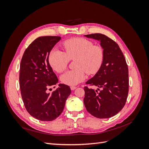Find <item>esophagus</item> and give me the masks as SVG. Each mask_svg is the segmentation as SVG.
I'll list each match as a JSON object with an SVG mask.
<instances>
[{
    "instance_id": "1",
    "label": "esophagus",
    "mask_w": 149,
    "mask_h": 149,
    "mask_svg": "<svg viewBox=\"0 0 149 149\" xmlns=\"http://www.w3.org/2000/svg\"><path fill=\"white\" fill-rule=\"evenodd\" d=\"M70 88H71V89L72 90V91H73V90H74L76 88V87L74 86H71L70 87Z\"/></svg>"
}]
</instances>
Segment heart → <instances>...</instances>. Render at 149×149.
Masks as SVG:
<instances>
[{
	"instance_id": "1",
	"label": "heart",
	"mask_w": 149,
	"mask_h": 149,
	"mask_svg": "<svg viewBox=\"0 0 149 149\" xmlns=\"http://www.w3.org/2000/svg\"><path fill=\"white\" fill-rule=\"evenodd\" d=\"M65 52L53 49L48 55V62L52 69L58 73L64 71L70 59L75 60L76 69L62 74L61 81L66 85L74 86L82 82L88 74L96 73L104 60V50L101 46L94 45L89 40L83 38L68 39L63 43Z\"/></svg>"
}]
</instances>
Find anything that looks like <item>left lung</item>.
Masks as SVG:
<instances>
[{
  "instance_id": "left-lung-1",
  "label": "left lung",
  "mask_w": 149,
  "mask_h": 149,
  "mask_svg": "<svg viewBox=\"0 0 149 149\" xmlns=\"http://www.w3.org/2000/svg\"><path fill=\"white\" fill-rule=\"evenodd\" d=\"M100 42L104 50V60L100 69L86 83L101 88L97 90L84 88V104L89 113L97 118H109L124 107L129 93V71L119 47L105 35H84Z\"/></svg>"
}]
</instances>
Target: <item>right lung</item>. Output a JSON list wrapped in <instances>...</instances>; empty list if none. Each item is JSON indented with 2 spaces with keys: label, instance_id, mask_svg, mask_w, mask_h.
Here are the masks:
<instances>
[{
  "label": "right lung",
  "instance_id": "add662e5",
  "mask_svg": "<svg viewBox=\"0 0 149 149\" xmlns=\"http://www.w3.org/2000/svg\"><path fill=\"white\" fill-rule=\"evenodd\" d=\"M61 40L57 36H45L35 39L25 49L20 66L19 82L25 107L33 118L42 121L57 118L64 109L71 89L66 84L52 94L47 89L58 79L48 62V55Z\"/></svg>",
  "mask_w": 149,
  "mask_h": 149
}]
</instances>
